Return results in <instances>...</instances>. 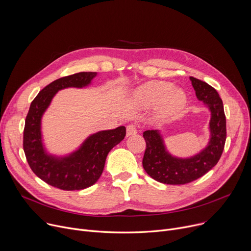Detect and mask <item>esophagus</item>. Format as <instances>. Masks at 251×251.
I'll return each mask as SVG.
<instances>
[{
	"label": "esophagus",
	"instance_id": "obj_1",
	"mask_svg": "<svg viewBox=\"0 0 251 251\" xmlns=\"http://www.w3.org/2000/svg\"><path fill=\"white\" fill-rule=\"evenodd\" d=\"M126 132H127V136L136 134V132H137V126L135 124H129L126 127Z\"/></svg>",
	"mask_w": 251,
	"mask_h": 251
}]
</instances>
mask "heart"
Returning a JSON list of instances; mask_svg holds the SVG:
<instances>
[{"label":"heart","mask_w":251,"mask_h":251,"mask_svg":"<svg viewBox=\"0 0 251 251\" xmlns=\"http://www.w3.org/2000/svg\"><path fill=\"white\" fill-rule=\"evenodd\" d=\"M141 105H153L161 102V112L165 116L178 114L186 104V96L180 89L166 81L153 80L140 86L134 96Z\"/></svg>","instance_id":"obj_1"}]
</instances>
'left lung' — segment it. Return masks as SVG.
Wrapping results in <instances>:
<instances>
[{"instance_id": "left-lung-1", "label": "left lung", "mask_w": 251, "mask_h": 251, "mask_svg": "<svg viewBox=\"0 0 251 251\" xmlns=\"http://www.w3.org/2000/svg\"><path fill=\"white\" fill-rule=\"evenodd\" d=\"M195 95L212 113L209 122L208 146L190 159H177L168 153L157 130H147L143 138L147 143L142 166L155 181L171 185L190 183L206 174L219 162L225 147L227 130L224 105L217 90L204 81L190 77Z\"/></svg>"}]
</instances>
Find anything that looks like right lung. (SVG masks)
<instances>
[{"mask_svg": "<svg viewBox=\"0 0 251 251\" xmlns=\"http://www.w3.org/2000/svg\"><path fill=\"white\" fill-rule=\"evenodd\" d=\"M96 76L97 72H79L59 78L43 88L31 101L25 119L23 150L32 172L50 186L69 191L94 185L102 173L108 153L126 135V128L120 126L92 134L69 156L57 159L46 153L42 142L41 120L51 99L60 89L88 85Z\"/></svg>", "mask_w": 251, "mask_h": 251, "instance_id": "1", "label": "right lung"}]
</instances>
